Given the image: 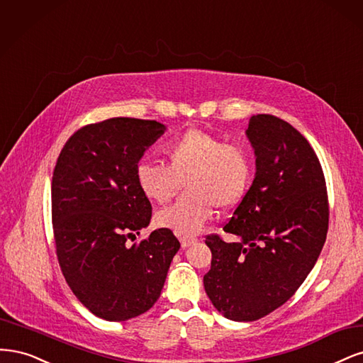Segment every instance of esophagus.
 Segmentation results:
<instances>
[{"label":"esophagus","instance_id":"obj_1","mask_svg":"<svg viewBox=\"0 0 363 363\" xmlns=\"http://www.w3.org/2000/svg\"><path fill=\"white\" fill-rule=\"evenodd\" d=\"M179 241H181V247H182V249H186V247H190L191 244H194V242H196V238L182 237V238H179Z\"/></svg>","mask_w":363,"mask_h":363}]
</instances>
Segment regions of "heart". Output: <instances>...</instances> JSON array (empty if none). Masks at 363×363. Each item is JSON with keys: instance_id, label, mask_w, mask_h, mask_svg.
Masks as SVG:
<instances>
[{"instance_id": "obj_1", "label": "heart", "mask_w": 363, "mask_h": 363, "mask_svg": "<svg viewBox=\"0 0 363 363\" xmlns=\"http://www.w3.org/2000/svg\"><path fill=\"white\" fill-rule=\"evenodd\" d=\"M169 166L142 161L135 167L140 193L154 203H166L182 189L186 193L157 213L160 228L193 237L213 220L216 208L230 211L247 193L252 181V158L247 149L225 143L217 135L189 130L164 146Z\"/></svg>"}]
</instances>
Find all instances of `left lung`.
Wrapping results in <instances>:
<instances>
[{
  "mask_svg": "<svg viewBox=\"0 0 363 363\" xmlns=\"http://www.w3.org/2000/svg\"><path fill=\"white\" fill-rule=\"evenodd\" d=\"M256 172L223 230L205 242L213 253L203 276L214 308L228 320L255 321L288 301L317 262L329 228L324 173L308 140L272 114L245 130Z\"/></svg>",
  "mask_w": 363,
  "mask_h": 363,
  "instance_id": "1",
  "label": "left lung"
}]
</instances>
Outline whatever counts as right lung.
I'll return each mask as SVG.
<instances>
[{"label":"right lung","instance_id":"obj_1","mask_svg":"<svg viewBox=\"0 0 363 363\" xmlns=\"http://www.w3.org/2000/svg\"><path fill=\"white\" fill-rule=\"evenodd\" d=\"M166 130L157 121L113 118L81 128L58 155L51 185L57 258L75 297L102 320L126 321L154 306L181 247L164 228L126 242L152 216L135 167Z\"/></svg>","mask_w":363,"mask_h":363}]
</instances>
